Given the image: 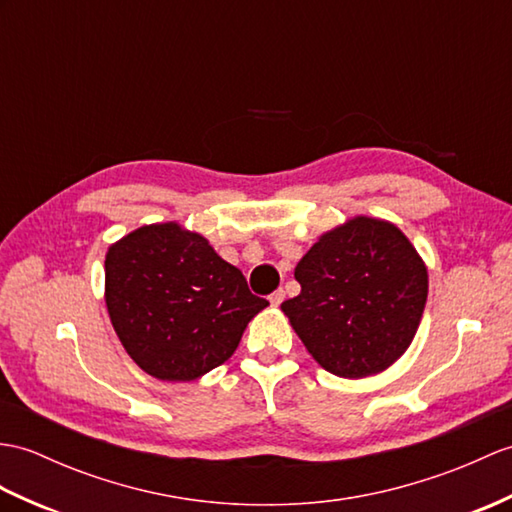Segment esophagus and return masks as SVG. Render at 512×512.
<instances>
[{
  "label": "esophagus",
  "instance_id": "1",
  "mask_svg": "<svg viewBox=\"0 0 512 512\" xmlns=\"http://www.w3.org/2000/svg\"><path fill=\"white\" fill-rule=\"evenodd\" d=\"M283 299H285V292L279 288V290H275V292H272L270 294V303L272 305H275V307H279L281 303H283Z\"/></svg>",
  "mask_w": 512,
  "mask_h": 512
}]
</instances>
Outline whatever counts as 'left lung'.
I'll list each match as a JSON object with an SVG mask.
<instances>
[{"label":"left lung","instance_id":"left-lung-1","mask_svg":"<svg viewBox=\"0 0 512 512\" xmlns=\"http://www.w3.org/2000/svg\"><path fill=\"white\" fill-rule=\"evenodd\" d=\"M301 292L281 303L312 358L338 377H368L399 360L417 334L427 268L395 224L353 218L296 264Z\"/></svg>","mask_w":512,"mask_h":512}]
</instances>
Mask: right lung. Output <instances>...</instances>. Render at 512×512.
<instances>
[{
	"instance_id": "right-lung-1",
	"label": "right lung",
	"mask_w": 512,
	"mask_h": 512,
	"mask_svg": "<svg viewBox=\"0 0 512 512\" xmlns=\"http://www.w3.org/2000/svg\"><path fill=\"white\" fill-rule=\"evenodd\" d=\"M104 275L115 334L163 382H192L227 362L268 305L205 237L176 222L122 237L106 253Z\"/></svg>"
}]
</instances>
